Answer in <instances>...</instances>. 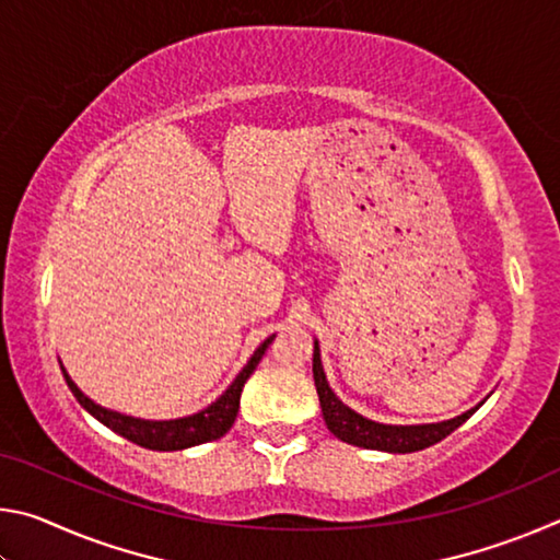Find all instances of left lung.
<instances>
[{
    "label": "left lung",
    "instance_id": "obj_1",
    "mask_svg": "<svg viewBox=\"0 0 560 560\" xmlns=\"http://www.w3.org/2000/svg\"><path fill=\"white\" fill-rule=\"evenodd\" d=\"M314 383H316V393L320 400V412H324L328 430L334 432L338 440L355 444V447L381 450V452H393V454L420 452L424 447H430V444H438L440 440H444L447 434L457 430L459 424L467 422L469 417L477 412L481 405H485V400H481L477 407H471V410L452 417V420L432 422V424L373 422V420H368V417L358 415L355 410H350V407L340 402L336 393L330 390L326 373H324V363H320L318 340L314 343Z\"/></svg>",
    "mask_w": 560,
    "mask_h": 560
}]
</instances>
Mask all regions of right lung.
Returning <instances> with one entry per match:
<instances>
[{
    "mask_svg": "<svg viewBox=\"0 0 560 560\" xmlns=\"http://www.w3.org/2000/svg\"><path fill=\"white\" fill-rule=\"evenodd\" d=\"M271 340H273V336H269L257 350H254L249 363L242 368V373L234 377V383L226 387V390L217 397L212 405H207L205 410L195 412V415L177 417V420H140V417L106 410V407L96 405L89 395H83L79 390V385L71 381V375L66 373L63 365H61V373L66 377V385H69V390L73 393V397L79 400L83 410L91 412L98 422L106 424L108 430L118 432L120 438L130 440L132 444H140V447H145V450L175 452V450L195 447V444L220 440L226 432H230V428L236 420V410H240L242 387L246 381H249L254 368L259 365L264 350L269 348Z\"/></svg>",
    "mask_w": 560,
    "mask_h": 560,
    "instance_id": "right-lung-1",
    "label": "right lung"
}]
</instances>
